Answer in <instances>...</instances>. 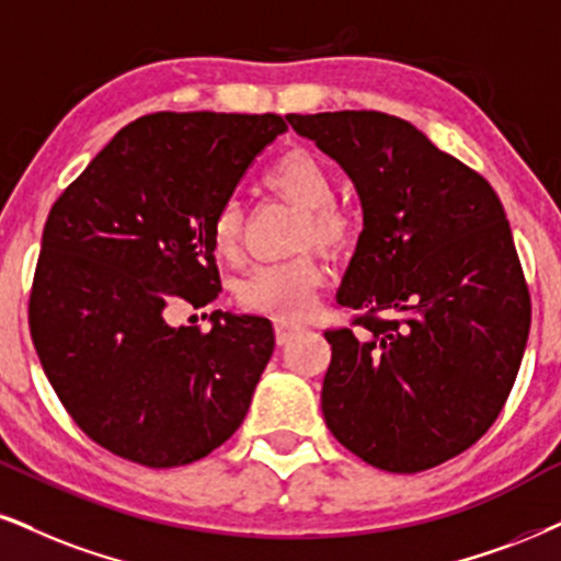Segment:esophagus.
Segmentation results:
<instances>
[{"label": "esophagus", "mask_w": 561, "mask_h": 561, "mask_svg": "<svg viewBox=\"0 0 561 561\" xmlns=\"http://www.w3.org/2000/svg\"><path fill=\"white\" fill-rule=\"evenodd\" d=\"M301 330H304L301 324H296V322H288V320H275V337H278V343H280V345L291 341L294 335H299Z\"/></svg>", "instance_id": "1"}]
</instances>
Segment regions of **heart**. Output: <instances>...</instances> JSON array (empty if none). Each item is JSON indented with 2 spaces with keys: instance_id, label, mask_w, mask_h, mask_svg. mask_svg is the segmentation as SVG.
<instances>
[{
  "instance_id": "1",
  "label": "heart",
  "mask_w": 561,
  "mask_h": 561,
  "mask_svg": "<svg viewBox=\"0 0 561 561\" xmlns=\"http://www.w3.org/2000/svg\"><path fill=\"white\" fill-rule=\"evenodd\" d=\"M267 184L304 210L299 244L337 249L354 237V218L335 203V176L320 158L307 150H294L267 171ZM210 244L220 260L237 262L241 254V207L226 199L210 224ZM324 280V267L312 254L267 262L254 267L239 283V304L247 312L270 314L278 320H299L314 307Z\"/></svg>"
}]
</instances>
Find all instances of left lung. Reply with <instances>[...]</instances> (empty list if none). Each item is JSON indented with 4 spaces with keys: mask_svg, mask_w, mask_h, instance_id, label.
Here are the masks:
<instances>
[{
    "mask_svg": "<svg viewBox=\"0 0 561 561\" xmlns=\"http://www.w3.org/2000/svg\"><path fill=\"white\" fill-rule=\"evenodd\" d=\"M286 119L341 163L364 210L337 304L364 312L354 322L366 333H324V424L382 471L439 466L494 424L528 343L530 296L504 207L486 179L398 116Z\"/></svg>",
    "mask_w": 561,
    "mask_h": 561,
    "instance_id": "1",
    "label": "left lung"
}]
</instances>
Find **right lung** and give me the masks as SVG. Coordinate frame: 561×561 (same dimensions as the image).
I'll return each mask as SVG.
<instances>
[{
    "label": "right lung",
    "instance_id": "obj_1",
    "mask_svg": "<svg viewBox=\"0 0 561 561\" xmlns=\"http://www.w3.org/2000/svg\"><path fill=\"white\" fill-rule=\"evenodd\" d=\"M278 114L158 112L119 129L44 226L27 320L61 405L90 439L148 468L195 462L244 421L273 356L265 317L171 328V304L216 301L213 216Z\"/></svg>",
    "mask_w": 561,
    "mask_h": 561
}]
</instances>
